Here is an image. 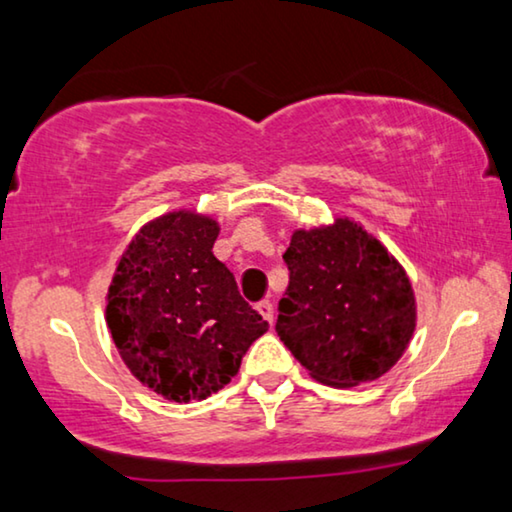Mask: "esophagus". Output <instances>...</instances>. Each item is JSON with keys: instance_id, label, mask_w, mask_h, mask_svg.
Returning <instances> with one entry per match:
<instances>
[{"instance_id": "esophagus-1", "label": "esophagus", "mask_w": 512, "mask_h": 512, "mask_svg": "<svg viewBox=\"0 0 512 512\" xmlns=\"http://www.w3.org/2000/svg\"><path fill=\"white\" fill-rule=\"evenodd\" d=\"M257 311H259V315H262V318L269 322V325H273V304L269 299H264V301H259L257 304Z\"/></svg>"}]
</instances>
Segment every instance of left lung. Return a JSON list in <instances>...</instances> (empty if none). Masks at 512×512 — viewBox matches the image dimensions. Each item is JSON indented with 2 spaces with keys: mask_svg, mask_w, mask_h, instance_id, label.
Listing matches in <instances>:
<instances>
[{
  "mask_svg": "<svg viewBox=\"0 0 512 512\" xmlns=\"http://www.w3.org/2000/svg\"><path fill=\"white\" fill-rule=\"evenodd\" d=\"M276 331L320 383L355 387L392 369L415 331L406 271L357 222L297 229Z\"/></svg>",
  "mask_w": 512,
  "mask_h": 512,
  "instance_id": "1",
  "label": "left lung"
}]
</instances>
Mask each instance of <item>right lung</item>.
<instances>
[{
	"instance_id": "right-lung-1",
	"label": "right lung",
	"mask_w": 512,
	"mask_h": 512,
	"mask_svg": "<svg viewBox=\"0 0 512 512\" xmlns=\"http://www.w3.org/2000/svg\"><path fill=\"white\" fill-rule=\"evenodd\" d=\"M218 232V222L190 211L148 222L120 257L106 297L122 362L169 401L222 390L269 329L213 255Z\"/></svg>"
}]
</instances>
